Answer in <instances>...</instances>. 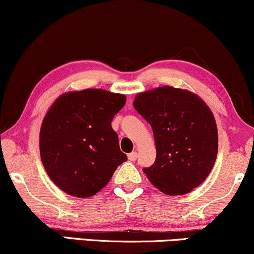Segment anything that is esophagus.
<instances>
[{
	"instance_id": "obj_1",
	"label": "esophagus",
	"mask_w": 254,
	"mask_h": 254,
	"mask_svg": "<svg viewBox=\"0 0 254 254\" xmlns=\"http://www.w3.org/2000/svg\"><path fill=\"white\" fill-rule=\"evenodd\" d=\"M136 158H137V154L135 152H132V153H129V154H128V160H129V161H135Z\"/></svg>"
}]
</instances>
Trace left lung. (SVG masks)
<instances>
[{
    "label": "left lung",
    "instance_id": "left-lung-1",
    "mask_svg": "<svg viewBox=\"0 0 254 254\" xmlns=\"http://www.w3.org/2000/svg\"><path fill=\"white\" fill-rule=\"evenodd\" d=\"M133 106L154 134L155 161L142 170L149 181L168 195L201 185L218 154V129L208 106L195 94L170 86L137 94Z\"/></svg>",
    "mask_w": 254,
    "mask_h": 254
}]
</instances>
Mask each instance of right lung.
Returning a JSON list of instances; mask_svg holds the SVG:
<instances>
[{"mask_svg": "<svg viewBox=\"0 0 254 254\" xmlns=\"http://www.w3.org/2000/svg\"><path fill=\"white\" fill-rule=\"evenodd\" d=\"M126 96L103 89L61 95L46 114L40 130L41 160L64 192L87 198L102 190L127 155L112 128Z\"/></svg>", "mask_w": 254, "mask_h": 254, "instance_id": "obj_1", "label": "right lung"}]
</instances>
